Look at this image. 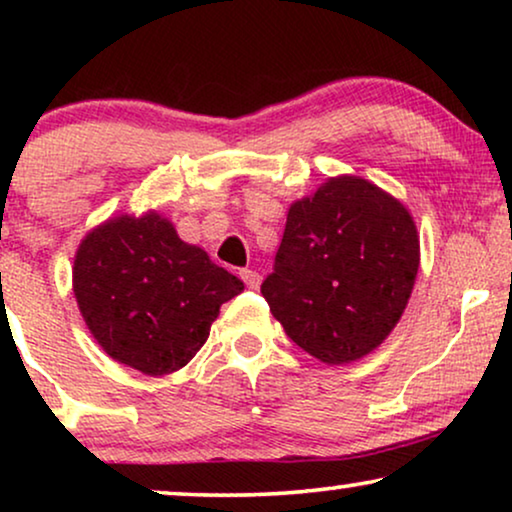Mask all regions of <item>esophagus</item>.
Segmentation results:
<instances>
[{
  "label": "esophagus",
  "mask_w": 512,
  "mask_h": 512,
  "mask_svg": "<svg viewBox=\"0 0 512 512\" xmlns=\"http://www.w3.org/2000/svg\"><path fill=\"white\" fill-rule=\"evenodd\" d=\"M240 277L244 279V284H247L249 289H258V286H261V275H258L256 270H242Z\"/></svg>",
  "instance_id": "34e87169"
}]
</instances>
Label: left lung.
Instances as JSON below:
<instances>
[{"mask_svg": "<svg viewBox=\"0 0 512 512\" xmlns=\"http://www.w3.org/2000/svg\"><path fill=\"white\" fill-rule=\"evenodd\" d=\"M419 270L410 209L373 181L340 174L291 202L261 293L300 349L326 366L373 352L403 317Z\"/></svg>", "mask_w": 512, "mask_h": 512, "instance_id": "8db88e82", "label": "left lung"}]
</instances>
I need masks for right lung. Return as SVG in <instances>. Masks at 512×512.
<instances>
[{
	"instance_id": "right-lung-1",
	"label": "right lung",
	"mask_w": 512,
	"mask_h": 512,
	"mask_svg": "<svg viewBox=\"0 0 512 512\" xmlns=\"http://www.w3.org/2000/svg\"><path fill=\"white\" fill-rule=\"evenodd\" d=\"M72 289L97 345L123 366L160 377L198 354L221 305L244 284L149 209L88 230L74 254Z\"/></svg>"
}]
</instances>
